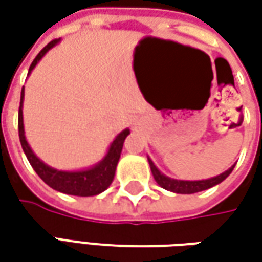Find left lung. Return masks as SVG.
Instances as JSON below:
<instances>
[{"label": "left lung", "instance_id": "1", "mask_svg": "<svg viewBox=\"0 0 262 262\" xmlns=\"http://www.w3.org/2000/svg\"><path fill=\"white\" fill-rule=\"evenodd\" d=\"M147 159H148V165H150L155 181L162 188H165V189L170 191V192H175V194H195V192H200V191L208 189L211 186L223 182L227 176L232 173V170L235 167V165H233V166L229 167L226 172H223V173H220V175L217 176H213V178H208V179H203V181H181V179H173V178L163 175L157 169L156 165L153 163V160L150 157H147Z\"/></svg>", "mask_w": 262, "mask_h": 262}]
</instances>
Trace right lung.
Returning a JSON list of instances; mask_svg holds the SVG:
<instances>
[{
    "instance_id": "add662e5",
    "label": "right lung",
    "mask_w": 262,
    "mask_h": 262,
    "mask_svg": "<svg viewBox=\"0 0 262 262\" xmlns=\"http://www.w3.org/2000/svg\"><path fill=\"white\" fill-rule=\"evenodd\" d=\"M59 40L61 39H55V40L49 42L37 54V56L33 59L32 66L29 68V74L33 71V68L37 66V62L46 55V52L59 43ZM23 102H25V87L21 90L20 109H18V137H20V143H21L23 151H25L29 163L32 165L36 173L40 176V179L45 182L46 185H49L52 189L59 191V192L77 196L99 195L100 192L107 189L114 181L116 165L119 162L122 146H124L125 138L129 134V129L125 128L124 131H121L114 138V141L111 143V146L106 151L105 157L93 166L87 167V169H80V170H59L55 167L48 166L45 162H42L39 157L36 156L32 147L29 146L25 136V124H23Z\"/></svg>"
}]
</instances>
